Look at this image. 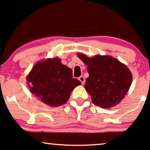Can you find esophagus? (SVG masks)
Wrapping results in <instances>:
<instances>
[{"instance_id": "34e87169", "label": "esophagus", "mask_w": 150, "mask_h": 150, "mask_svg": "<svg viewBox=\"0 0 150 150\" xmlns=\"http://www.w3.org/2000/svg\"><path fill=\"white\" fill-rule=\"evenodd\" d=\"M79 80L81 81L82 84H83V83H85V78H84V77H83V76H80V77H79Z\"/></svg>"}]
</instances>
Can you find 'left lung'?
Instances as JSON below:
<instances>
[{
  "label": "left lung",
  "instance_id": "8db88e82",
  "mask_svg": "<svg viewBox=\"0 0 150 150\" xmlns=\"http://www.w3.org/2000/svg\"><path fill=\"white\" fill-rule=\"evenodd\" d=\"M77 55L88 66L89 77L84 87L94 104L106 108L120 102L128 91L132 79L126 66L109 56L88 57L80 53Z\"/></svg>",
  "mask_w": 150,
  "mask_h": 150
}]
</instances>
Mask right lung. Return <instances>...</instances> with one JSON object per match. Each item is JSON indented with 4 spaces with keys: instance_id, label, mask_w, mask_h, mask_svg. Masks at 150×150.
<instances>
[{
    "instance_id": "add662e5",
    "label": "right lung",
    "mask_w": 150,
    "mask_h": 150,
    "mask_svg": "<svg viewBox=\"0 0 150 150\" xmlns=\"http://www.w3.org/2000/svg\"><path fill=\"white\" fill-rule=\"evenodd\" d=\"M31 93L46 104L60 106L69 100L71 92L81 84L73 78V71L55 57L37 63L27 77Z\"/></svg>"
}]
</instances>
